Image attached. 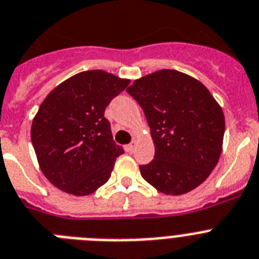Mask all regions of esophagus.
Wrapping results in <instances>:
<instances>
[{
  "mask_svg": "<svg viewBox=\"0 0 259 259\" xmlns=\"http://www.w3.org/2000/svg\"><path fill=\"white\" fill-rule=\"evenodd\" d=\"M136 144H138V143H136V140H132L131 143H130V144L127 145V148H125V149H127L128 152H134V149H135V147H136Z\"/></svg>",
  "mask_w": 259,
  "mask_h": 259,
  "instance_id": "esophagus-1",
  "label": "esophagus"
}]
</instances>
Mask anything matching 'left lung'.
<instances>
[{
  "label": "left lung",
  "instance_id": "obj_1",
  "mask_svg": "<svg viewBox=\"0 0 259 259\" xmlns=\"http://www.w3.org/2000/svg\"><path fill=\"white\" fill-rule=\"evenodd\" d=\"M127 93L151 127L154 158L141 177L166 195H182L204 182L222 154V107L194 77L162 69L136 79Z\"/></svg>",
  "mask_w": 259,
  "mask_h": 259
}]
</instances>
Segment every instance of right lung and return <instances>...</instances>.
<instances>
[{
    "label": "right lung",
    "instance_id": "obj_1",
    "mask_svg": "<svg viewBox=\"0 0 259 259\" xmlns=\"http://www.w3.org/2000/svg\"><path fill=\"white\" fill-rule=\"evenodd\" d=\"M130 83L105 70H86L46 97L31 125V141L41 171L54 186L89 195L108 181L116 157L105 110Z\"/></svg>",
    "mask_w": 259,
    "mask_h": 259
}]
</instances>
